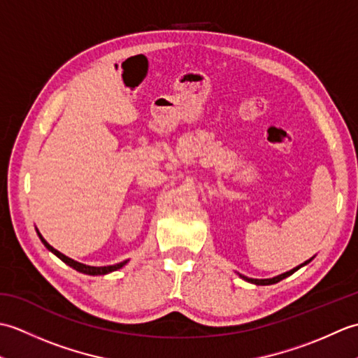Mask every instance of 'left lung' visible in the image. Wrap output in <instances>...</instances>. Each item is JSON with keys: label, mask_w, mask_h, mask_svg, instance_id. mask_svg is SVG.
I'll list each match as a JSON object with an SVG mask.
<instances>
[{"label": "left lung", "mask_w": 358, "mask_h": 358, "mask_svg": "<svg viewBox=\"0 0 358 358\" xmlns=\"http://www.w3.org/2000/svg\"><path fill=\"white\" fill-rule=\"evenodd\" d=\"M310 260H313V258H310ZM310 260H308V262H305L303 264H300V266H296V268H294V269H291V271H287V272H285V273H281V275H277V277H273V278H264V280H260V278H248V277H245V275H240L243 280H246V281H249V283H254V285H258V286H266V285H273V283H278V281H281L283 278H286V277H289V275H292V273L295 272V271H299L300 268H303V266L305 264H308Z\"/></svg>", "instance_id": "left-lung-1"}]
</instances>
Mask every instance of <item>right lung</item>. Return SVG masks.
<instances>
[{
    "label": "right lung",
    "mask_w": 358,
    "mask_h": 358,
    "mask_svg": "<svg viewBox=\"0 0 358 358\" xmlns=\"http://www.w3.org/2000/svg\"><path fill=\"white\" fill-rule=\"evenodd\" d=\"M36 234H38V237H40V240L43 241V245L48 248L50 252L55 254L59 258V260H63L66 264H69L71 268H73L75 271L83 272V273H87V275H106V273L113 272V271H117V269H121L127 263V260H126V262H121V263L112 264V266H87V264H83V263H78V262L72 260V258H69V257H66L64 254L59 252V250H57L55 248H52L49 243L43 238V235L38 232V229H36Z\"/></svg>",
    "instance_id": "obj_1"
}]
</instances>
